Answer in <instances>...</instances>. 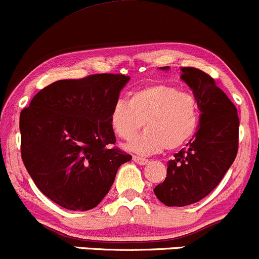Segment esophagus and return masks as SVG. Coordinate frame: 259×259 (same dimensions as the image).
<instances>
[{"instance_id": "34e87169", "label": "esophagus", "mask_w": 259, "mask_h": 259, "mask_svg": "<svg viewBox=\"0 0 259 259\" xmlns=\"http://www.w3.org/2000/svg\"><path fill=\"white\" fill-rule=\"evenodd\" d=\"M133 160H135L137 164H140V165H146V164H148V159H146V158H142V157H137V155H135V157H133Z\"/></svg>"}]
</instances>
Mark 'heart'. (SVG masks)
Segmentation results:
<instances>
[{"label": "heart", "instance_id": "heart-1", "mask_svg": "<svg viewBox=\"0 0 259 259\" xmlns=\"http://www.w3.org/2000/svg\"><path fill=\"white\" fill-rule=\"evenodd\" d=\"M108 121L113 132L124 141L132 140L143 124L146 131L127 146L138 154H151L177 149L195 135L200 122V108L195 96L182 93L166 84H153L137 89L127 104L112 105Z\"/></svg>", "mask_w": 259, "mask_h": 259}]
</instances>
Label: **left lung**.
I'll return each mask as SVG.
<instances>
[{"label": "left lung", "mask_w": 259, "mask_h": 259, "mask_svg": "<svg viewBox=\"0 0 259 259\" xmlns=\"http://www.w3.org/2000/svg\"><path fill=\"white\" fill-rule=\"evenodd\" d=\"M180 70L197 100L200 122L186 148L166 163L164 182L154 188L166 206H186L204 199L219 185L238 151L240 119L235 105L210 75L196 68Z\"/></svg>", "instance_id": "obj_1"}]
</instances>
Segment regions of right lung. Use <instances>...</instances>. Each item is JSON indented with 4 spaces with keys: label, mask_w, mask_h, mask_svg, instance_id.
<instances>
[{
    "label": "right lung",
    "mask_w": 259,
    "mask_h": 259,
    "mask_svg": "<svg viewBox=\"0 0 259 259\" xmlns=\"http://www.w3.org/2000/svg\"><path fill=\"white\" fill-rule=\"evenodd\" d=\"M130 81L122 74L59 80L41 89L19 116L21 155L34 184L64 208L96 207L132 155L112 147L108 113Z\"/></svg>",
    "instance_id": "right-lung-1"
}]
</instances>
